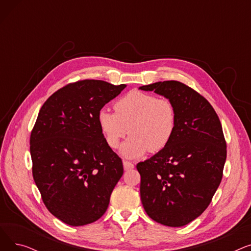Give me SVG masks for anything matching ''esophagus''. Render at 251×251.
I'll return each instance as SVG.
<instances>
[{"label": "esophagus", "instance_id": "34e87169", "mask_svg": "<svg viewBox=\"0 0 251 251\" xmlns=\"http://www.w3.org/2000/svg\"><path fill=\"white\" fill-rule=\"evenodd\" d=\"M123 166H124V169L125 171H128V170H132L134 168V165L132 163H130L128 161H124L123 162Z\"/></svg>", "mask_w": 251, "mask_h": 251}]
</instances>
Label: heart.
Wrapping results in <instances>:
<instances>
[{
    "label": "heart",
    "instance_id": "1",
    "mask_svg": "<svg viewBox=\"0 0 251 251\" xmlns=\"http://www.w3.org/2000/svg\"><path fill=\"white\" fill-rule=\"evenodd\" d=\"M114 110L115 113L100 110L98 123L112 149L120 146L129 130L131 136L120 151L127 159H136L148 151L152 153L163 151L175 133L177 113L169 99L133 90L116 100Z\"/></svg>",
    "mask_w": 251,
    "mask_h": 251
}]
</instances>
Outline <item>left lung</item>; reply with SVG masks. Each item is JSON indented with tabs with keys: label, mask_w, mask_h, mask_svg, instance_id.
Here are the masks:
<instances>
[{
	"label": "left lung",
	"mask_w": 251,
	"mask_h": 251,
	"mask_svg": "<svg viewBox=\"0 0 251 251\" xmlns=\"http://www.w3.org/2000/svg\"><path fill=\"white\" fill-rule=\"evenodd\" d=\"M139 89L169 99L177 113L170 143L136 166L142 205L162 225L185 226L204 212L223 177L227 146L220 119L212 104L182 82L160 81Z\"/></svg>",
	"instance_id": "left-lung-1"
}]
</instances>
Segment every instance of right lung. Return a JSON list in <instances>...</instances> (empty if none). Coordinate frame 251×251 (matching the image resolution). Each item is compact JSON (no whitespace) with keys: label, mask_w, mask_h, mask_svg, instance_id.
<instances>
[{"label":"right lung","mask_w":251,"mask_h":251,"mask_svg":"<svg viewBox=\"0 0 251 251\" xmlns=\"http://www.w3.org/2000/svg\"><path fill=\"white\" fill-rule=\"evenodd\" d=\"M125 87L85 79L57 90L39 110L30 135L32 175L50 213L67 225L99 220L123 175L98 114Z\"/></svg>","instance_id":"1"}]
</instances>
